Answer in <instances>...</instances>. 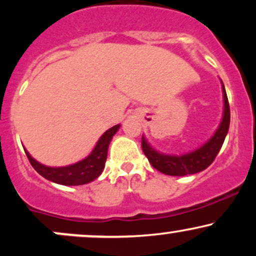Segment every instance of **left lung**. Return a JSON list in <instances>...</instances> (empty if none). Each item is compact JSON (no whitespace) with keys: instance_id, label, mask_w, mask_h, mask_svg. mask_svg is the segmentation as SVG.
I'll list each match as a JSON object with an SVG mask.
<instances>
[{"instance_id":"obj_1","label":"left lung","mask_w":256,"mask_h":256,"mask_svg":"<svg viewBox=\"0 0 256 256\" xmlns=\"http://www.w3.org/2000/svg\"><path fill=\"white\" fill-rule=\"evenodd\" d=\"M222 101H224V110H222V122L216 128L213 136L198 146L195 150L184 152L182 155L165 154L156 150L149 144L144 136H142V149L149 162L154 168L167 176H176L183 177L186 174H195L207 168L213 162L214 158L224 143L226 134L230 126V106H228V96H226L225 86L222 82Z\"/></svg>"}]
</instances>
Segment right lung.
Instances as JSON below:
<instances>
[{
  "label": "right lung",
  "instance_id": "right-lung-1",
  "mask_svg": "<svg viewBox=\"0 0 256 256\" xmlns=\"http://www.w3.org/2000/svg\"><path fill=\"white\" fill-rule=\"evenodd\" d=\"M120 124L108 128L100 137V140L96 143V146H94L90 154L86 158H84L83 160L72 164V165L60 167L46 166L43 164L38 162L37 160H34L30 155V152L26 150L25 148L24 150L26 155H28V158L31 162L32 167L42 177L52 182V183L61 185H71V186L72 185L88 184L90 182L95 180L104 172L106 160H107L108 146H110L112 138L118 132Z\"/></svg>",
  "mask_w": 256,
  "mask_h": 256
}]
</instances>
